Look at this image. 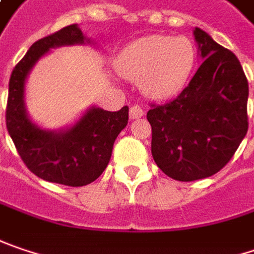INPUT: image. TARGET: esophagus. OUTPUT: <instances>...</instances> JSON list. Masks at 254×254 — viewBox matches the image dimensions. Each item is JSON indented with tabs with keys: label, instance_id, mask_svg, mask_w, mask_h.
<instances>
[{
	"label": "esophagus",
	"instance_id": "1",
	"mask_svg": "<svg viewBox=\"0 0 254 254\" xmlns=\"http://www.w3.org/2000/svg\"><path fill=\"white\" fill-rule=\"evenodd\" d=\"M143 115H145V111L141 109L139 106H132L129 109V118L130 119H138V118H142Z\"/></svg>",
	"mask_w": 254,
	"mask_h": 254
}]
</instances>
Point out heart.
Listing matches in <instances>:
<instances>
[{
    "label": "heart",
    "instance_id": "1",
    "mask_svg": "<svg viewBox=\"0 0 254 254\" xmlns=\"http://www.w3.org/2000/svg\"><path fill=\"white\" fill-rule=\"evenodd\" d=\"M197 62L195 46L184 36L152 34L129 43L116 60L118 71L154 100L177 96Z\"/></svg>",
    "mask_w": 254,
    "mask_h": 254
}]
</instances>
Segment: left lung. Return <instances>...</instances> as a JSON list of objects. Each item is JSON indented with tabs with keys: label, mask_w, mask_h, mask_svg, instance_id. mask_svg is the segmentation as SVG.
Listing matches in <instances>:
<instances>
[{
	"label": "left lung",
	"mask_w": 254,
	"mask_h": 254,
	"mask_svg": "<svg viewBox=\"0 0 254 254\" xmlns=\"http://www.w3.org/2000/svg\"><path fill=\"white\" fill-rule=\"evenodd\" d=\"M201 64L174 100L146 113L154 161L177 181L214 175L247 133L249 83L239 59L194 28Z\"/></svg>",
	"instance_id": "left-lung-1"
}]
</instances>
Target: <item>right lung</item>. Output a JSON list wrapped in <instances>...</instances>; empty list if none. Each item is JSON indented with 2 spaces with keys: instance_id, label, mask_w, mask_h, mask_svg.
<instances>
[{
  "instance_id": "add662e5",
  "label": "right lung",
  "mask_w": 254,
  "mask_h": 254,
  "mask_svg": "<svg viewBox=\"0 0 254 254\" xmlns=\"http://www.w3.org/2000/svg\"><path fill=\"white\" fill-rule=\"evenodd\" d=\"M93 44L77 24L36 41L14 67L8 84L7 129L27 168L41 180L68 187L93 183L108 167L115 139L127 125L129 108L118 112L90 106L70 127H38L25 106V82L37 62L52 49Z\"/></svg>"
}]
</instances>
